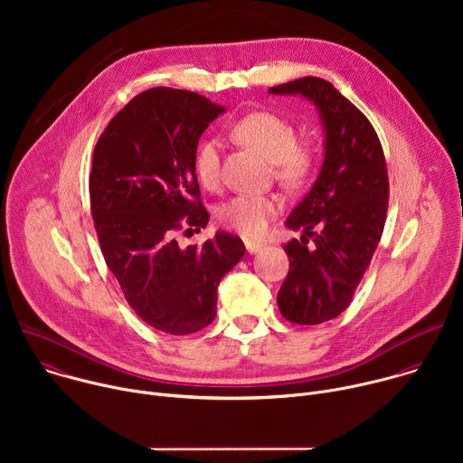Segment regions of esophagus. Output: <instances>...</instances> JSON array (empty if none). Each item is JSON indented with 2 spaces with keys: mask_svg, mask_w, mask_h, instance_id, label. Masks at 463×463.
<instances>
[{
  "mask_svg": "<svg viewBox=\"0 0 463 463\" xmlns=\"http://www.w3.org/2000/svg\"><path fill=\"white\" fill-rule=\"evenodd\" d=\"M261 243H252V241H245V249L249 254H254V252H260L261 250Z\"/></svg>",
  "mask_w": 463,
  "mask_h": 463,
  "instance_id": "1",
  "label": "esophagus"
}]
</instances>
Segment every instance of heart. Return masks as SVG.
<instances>
[{
  "mask_svg": "<svg viewBox=\"0 0 463 463\" xmlns=\"http://www.w3.org/2000/svg\"><path fill=\"white\" fill-rule=\"evenodd\" d=\"M232 136L273 163L275 179L282 186L298 190L307 183L315 168V152L298 143V131L291 120L273 111H252L232 126ZM194 168L205 188L220 184L222 146L216 139H207L197 146ZM279 211L280 200L273 194H238L222 205L218 218L223 227L252 240L266 234Z\"/></svg>",
  "mask_w": 463,
  "mask_h": 463,
  "instance_id": "heart-1",
  "label": "heart"
}]
</instances>
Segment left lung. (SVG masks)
<instances>
[{"label": "left lung", "instance_id": "8db88e82", "mask_svg": "<svg viewBox=\"0 0 463 463\" xmlns=\"http://www.w3.org/2000/svg\"><path fill=\"white\" fill-rule=\"evenodd\" d=\"M269 93L309 99L326 131L320 174L286 222L304 236L284 245L289 273L277 297L286 320L315 326L350 306L370 266L388 209L386 161L372 122L334 84L304 77Z\"/></svg>", "mask_w": 463, "mask_h": 463}]
</instances>
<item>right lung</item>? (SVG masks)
<instances>
[{
    "label": "right lung",
    "instance_id": "add662e5",
    "mask_svg": "<svg viewBox=\"0 0 463 463\" xmlns=\"http://www.w3.org/2000/svg\"><path fill=\"white\" fill-rule=\"evenodd\" d=\"M225 108L186 90L154 88L131 99L93 152L90 202L106 266L126 302L148 326L188 335L216 317L218 286L245 254L243 241L216 232L181 249L179 231H202L194 156Z\"/></svg>",
    "mask_w": 463,
    "mask_h": 463
}]
</instances>
